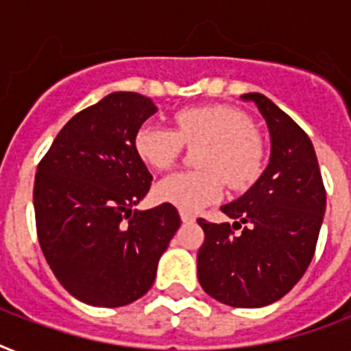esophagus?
Here are the masks:
<instances>
[{
    "label": "esophagus",
    "mask_w": 351,
    "mask_h": 351,
    "mask_svg": "<svg viewBox=\"0 0 351 351\" xmlns=\"http://www.w3.org/2000/svg\"><path fill=\"white\" fill-rule=\"evenodd\" d=\"M182 222H195V215L187 213V211H180Z\"/></svg>",
    "instance_id": "1"
}]
</instances>
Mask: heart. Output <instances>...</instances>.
Wrapping results in <instances>:
<instances>
[{
  "instance_id": "1",
  "label": "heart",
  "mask_w": 351,
  "mask_h": 351,
  "mask_svg": "<svg viewBox=\"0 0 351 351\" xmlns=\"http://www.w3.org/2000/svg\"><path fill=\"white\" fill-rule=\"evenodd\" d=\"M175 129L143 123L134 134L138 156L156 171L169 169L180 158L184 143L200 147V171L175 173L160 182L154 195L182 211L197 213L231 189H244L262 169L264 151L255 127L244 112L224 106L191 107L173 117Z\"/></svg>"
}]
</instances>
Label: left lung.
<instances>
[{"mask_svg":"<svg viewBox=\"0 0 351 351\" xmlns=\"http://www.w3.org/2000/svg\"><path fill=\"white\" fill-rule=\"evenodd\" d=\"M240 98L253 101L266 120L269 164L242 197L220 208L234 219L233 226L198 219L206 233L198 250V282L222 304L262 308L282 299L310 266L326 189L310 136L264 95Z\"/></svg>","mask_w":351,"mask_h":351,"instance_id":"obj_1","label":"left lung"}]
</instances>
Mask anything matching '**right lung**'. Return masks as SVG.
Listing matches in <instances>:
<instances>
[{
  "label": "right lung",
  "instance_id": "add662e5",
  "mask_svg": "<svg viewBox=\"0 0 351 351\" xmlns=\"http://www.w3.org/2000/svg\"><path fill=\"white\" fill-rule=\"evenodd\" d=\"M158 111L138 93H111L65 123L34 180L41 251L63 288L90 306L118 308L147 293L180 228L173 204L132 209L153 176L134 134Z\"/></svg>",
  "mask_w": 351,
  "mask_h": 351
}]
</instances>
